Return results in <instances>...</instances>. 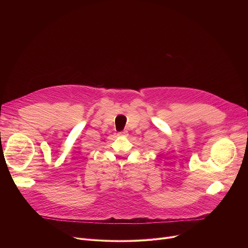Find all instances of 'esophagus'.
<instances>
[{"instance_id":"esophagus-1","label":"esophagus","mask_w":248,"mask_h":248,"mask_svg":"<svg viewBox=\"0 0 248 248\" xmlns=\"http://www.w3.org/2000/svg\"><path fill=\"white\" fill-rule=\"evenodd\" d=\"M119 136H127V132L126 131H123V132L119 133Z\"/></svg>"}]
</instances>
